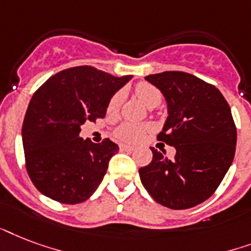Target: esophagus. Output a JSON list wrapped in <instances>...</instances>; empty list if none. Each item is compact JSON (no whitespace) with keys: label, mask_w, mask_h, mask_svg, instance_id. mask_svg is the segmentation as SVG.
Wrapping results in <instances>:
<instances>
[{"label":"esophagus","mask_w":251,"mask_h":251,"mask_svg":"<svg viewBox=\"0 0 251 251\" xmlns=\"http://www.w3.org/2000/svg\"><path fill=\"white\" fill-rule=\"evenodd\" d=\"M120 151L122 152H131V151H133V148L129 147V145H120Z\"/></svg>","instance_id":"34e87169"}]
</instances>
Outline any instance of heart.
I'll use <instances>...</instances> for the list:
<instances>
[{"instance_id":"1","label":"heart","mask_w":251,"mask_h":251,"mask_svg":"<svg viewBox=\"0 0 251 251\" xmlns=\"http://www.w3.org/2000/svg\"><path fill=\"white\" fill-rule=\"evenodd\" d=\"M136 95L148 107H157L162 100V94L156 86L149 82H139L135 87ZM123 102V91H116L108 102V111H116ZM147 131V126L136 123H123L115 129V137L123 143L139 141Z\"/></svg>"}]
</instances>
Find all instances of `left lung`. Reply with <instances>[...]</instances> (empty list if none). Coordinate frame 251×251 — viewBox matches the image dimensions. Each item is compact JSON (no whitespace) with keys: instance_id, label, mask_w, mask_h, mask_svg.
I'll use <instances>...</instances> for the list:
<instances>
[{"instance_id":"left-lung-1","label":"left lung","mask_w":251,"mask_h":251,"mask_svg":"<svg viewBox=\"0 0 251 251\" xmlns=\"http://www.w3.org/2000/svg\"><path fill=\"white\" fill-rule=\"evenodd\" d=\"M161 90L168 119L157 140L176 148L169 160L151 148L153 160L139 169L149 195L161 205L187 209L216 191L234 158L237 129L230 107L219 89L184 72L145 77Z\"/></svg>"}]
</instances>
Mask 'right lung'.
<instances>
[{
  "label": "right lung",
  "instance_id": "right-lung-1",
  "mask_svg": "<svg viewBox=\"0 0 251 251\" xmlns=\"http://www.w3.org/2000/svg\"><path fill=\"white\" fill-rule=\"evenodd\" d=\"M131 78L83 65L56 73L35 91L22 143L28 176L43 195L77 204L94 194L119 147L108 139L83 140L81 126L104 118L112 95Z\"/></svg>",
  "mask_w": 251,
  "mask_h": 251
}]
</instances>
